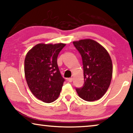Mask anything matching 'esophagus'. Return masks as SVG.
Here are the masks:
<instances>
[{
	"label": "esophagus",
	"mask_w": 133,
	"mask_h": 133,
	"mask_svg": "<svg viewBox=\"0 0 133 133\" xmlns=\"http://www.w3.org/2000/svg\"><path fill=\"white\" fill-rule=\"evenodd\" d=\"M72 80H73V79H72V77H70V78H68V81L69 82H72Z\"/></svg>",
	"instance_id": "obj_1"
}]
</instances>
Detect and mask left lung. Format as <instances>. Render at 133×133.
<instances>
[{
    "instance_id": "left-lung-1",
    "label": "left lung",
    "mask_w": 133,
    "mask_h": 133,
    "mask_svg": "<svg viewBox=\"0 0 133 133\" xmlns=\"http://www.w3.org/2000/svg\"><path fill=\"white\" fill-rule=\"evenodd\" d=\"M73 45L82 59L84 76V84L76 88V91L86 101L99 100L108 90L111 81L112 64L110 54L92 39L74 41Z\"/></svg>"
}]
</instances>
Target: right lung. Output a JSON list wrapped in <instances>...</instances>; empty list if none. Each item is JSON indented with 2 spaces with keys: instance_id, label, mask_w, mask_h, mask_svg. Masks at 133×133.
I'll use <instances>...</instances> for the list:
<instances>
[{
  "instance_id": "obj_1",
  "label": "right lung",
  "mask_w": 133,
  "mask_h": 133,
  "mask_svg": "<svg viewBox=\"0 0 133 133\" xmlns=\"http://www.w3.org/2000/svg\"><path fill=\"white\" fill-rule=\"evenodd\" d=\"M66 44L39 43L27 52L25 76L34 96L45 103H51L61 93L65 79L61 76L57 59Z\"/></svg>"
}]
</instances>
